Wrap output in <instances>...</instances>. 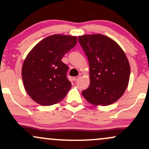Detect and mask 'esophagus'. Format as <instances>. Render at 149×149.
<instances>
[{
	"instance_id": "1",
	"label": "esophagus",
	"mask_w": 149,
	"mask_h": 149,
	"mask_svg": "<svg viewBox=\"0 0 149 149\" xmlns=\"http://www.w3.org/2000/svg\"><path fill=\"white\" fill-rule=\"evenodd\" d=\"M80 78V76H76V77H73V80H74V81H76V80H78V79H79Z\"/></svg>"
}]
</instances>
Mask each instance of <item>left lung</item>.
Wrapping results in <instances>:
<instances>
[{
    "mask_svg": "<svg viewBox=\"0 0 149 149\" xmlns=\"http://www.w3.org/2000/svg\"><path fill=\"white\" fill-rule=\"evenodd\" d=\"M78 41L88 57L90 83L82 92L95 106H108L118 100L129 83L130 66L122 48L102 34L83 35Z\"/></svg>",
    "mask_w": 149,
    "mask_h": 149,
    "instance_id": "left-lung-1",
    "label": "left lung"
}]
</instances>
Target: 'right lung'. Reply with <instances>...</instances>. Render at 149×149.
I'll return each mask as SVG.
<instances>
[{
	"label": "right lung",
	"instance_id": "1",
	"mask_svg": "<svg viewBox=\"0 0 149 149\" xmlns=\"http://www.w3.org/2000/svg\"><path fill=\"white\" fill-rule=\"evenodd\" d=\"M77 37L54 34L45 38L26 57L22 76L26 91L42 106L61 102L71 88L66 76L69 67L61 61L76 45Z\"/></svg>",
	"mask_w": 149,
	"mask_h": 149
}]
</instances>
